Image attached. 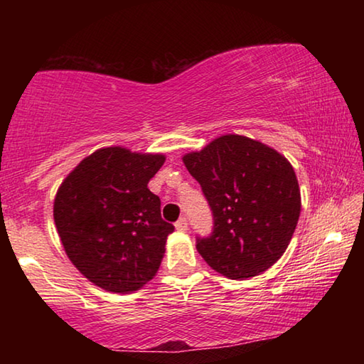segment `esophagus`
<instances>
[{
    "label": "esophagus",
    "instance_id": "1",
    "mask_svg": "<svg viewBox=\"0 0 364 364\" xmlns=\"http://www.w3.org/2000/svg\"><path fill=\"white\" fill-rule=\"evenodd\" d=\"M175 228L178 231H186L188 230V220H186V217H181L180 220L176 221L175 223Z\"/></svg>",
    "mask_w": 364,
    "mask_h": 364
}]
</instances>
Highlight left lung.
Wrapping results in <instances>:
<instances>
[{
    "label": "left lung",
    "instance_id": "obj_1",
    "mask_svg": "<svg viewBox=\"0 0 364 364\" xmlns=\"http://www.w3.org/2000/svg\"><path fill=\"white\" fill-rule=\"evenodd\" d=\"M212 210V232L196 237L202 258L226 278H254L284 254L300 215L292 165L271 147L239 134L183 157Z\"/></svg>",
    "mask_w": 364,
    "mask_h": 364
}]
</instances>
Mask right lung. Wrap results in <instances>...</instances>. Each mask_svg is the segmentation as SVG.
Here are the masks:
<instances>
[{"instance_id": "add662e5", "label": "right lung", "mask_w": 364, "mask_h": 364, "mask_svg": "<svg viewBox=\"0 0 364 364\" xmlns=\"http://www.w3.org/2000/svg\"><path fill=\"white\" fill-rule=\"evenodd\" d=\"M164 162L160 154L106 147L83 159L58 191L54 223L67 257L109 292L138 291L162 262L175 226L147 183Z\"/></svg>"}]
</instances>
